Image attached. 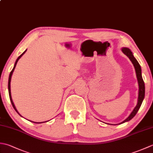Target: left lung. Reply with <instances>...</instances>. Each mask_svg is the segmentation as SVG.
<instances>
[{
	"instance_id": "left-lung-1",
	"label": "left lung",
	"mask_w": 153,
	"mask_h": 153,
	"mask_svg": "<svg viewBox=\"0 0 153 153\" xmlns=\"http://www.w3.org/2000/svg\"><path fill=\"white\" fill-rule=\"evenodd\" d=\"M122 52L124 53L127 56H128L129 60L131 61V62L134 64L135 67V72H136V76H137V78L139 83V95H138V101H137V105L135 106L134 110H133V112L131 113V114L129 115L128 118L126 119L124 121H123L122 123H124L126 122L129 121V120H131L135 116L136 114L138 112L139 109L140 108L141 105L142 104L143 100L145 97V83L143 82V79L142 75H141V68L140 65H139L137 60L135 59V58L133 55L131 51L128 48H123L122 49Z\"/></svg>"
}]
</instances>
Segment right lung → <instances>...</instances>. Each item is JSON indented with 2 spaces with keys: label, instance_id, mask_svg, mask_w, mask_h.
<instances>
[{
  "label": "right lung",
  "instance_id": "1",
  "mask_svg": "<svg viewBox=\"0 0 153 153\" xmlns=\"http://www.w3.org/2000/svg\"><path fill=\"white\" fill-rule=\"evenodd\" d=\"M25 52H26V50H25L24 53H23L20 56H19L18 58H17V60H16V62H15V64H14V68H13V69L12 70V71H10V76H9V79H8V93H9V97H10V101H11V103H12V106H13V108H14V110H16V112H18V114H19L18 113V112L17 111V110H16V107H15V106H14V102H13V101H12V97H11V92H10V82H11V77H12V73H13V71H14V69H15V68H16V64H17V62H18V61L19 60V58H20L22 56V55L24 54ZM20 115V114H19ZM31 122H32V121H31ZM34 123H37V122H34ZM42 123V122H41Z\"/></svg>",
  "mask_w": 153,
  "mask_h": 153
}]
</instances>
